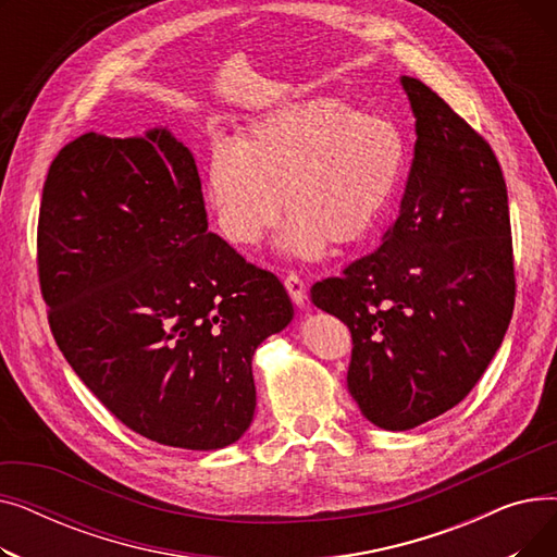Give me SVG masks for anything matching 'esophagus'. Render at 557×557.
I'll list each match as a JSON object with an SVG mask.
<instances>
[{
    "mask_svg": "<svg viewBox=\"0 0 557 557\" xmlns=\"http://www.w3.org/2000/svg\"><path fill=\"white\" fill-rule=\"evenodd\" d=\"M284 286H286V290H288L290 300H294L296 305L302 307L305 300H307V286H305L302 277H300L298 273H294V271H288V273L284 275Z\"/></svg>",
    "mask_w": 557,
    "mask_h": 557,
    "instance_id": "34e87169",
    "label": "esophagus"
}]
</instances>
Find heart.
I'll use <instances>...</instances> for the list:
<instances>
[{
  "instance_id": "obj_1",
  "label": "heart",
  "mask_w": 557,
  "mask_h": 557,
  "mask_svg": "<svg viewBox=\"0 0 557 557\" xmlns=\"http://www.w3.org/2000/svg\"><path fill=\"white\" fill-rule=\"evenodd\" d=\"M406 139L384 114L338 99H311L257 122L239 141L216 135L208 153V200L223 237L257 246L290 214L284 246L302 257L363 239L393 200ZM283 200H278V194Z\"/></svg>"
}]
</instances>
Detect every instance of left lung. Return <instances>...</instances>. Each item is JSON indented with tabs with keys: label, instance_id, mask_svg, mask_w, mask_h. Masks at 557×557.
<instances>
[{
	"label": "left lung",
	"instance_id": "8db88e82",
	"mask_svg": "<svg viewBox=\"0 0 557 557\" xmlns=\"http://www.w3.org/2000/svg\"><path fill=\"white\" fill-rule=\"evenodd\" d=\"M416 112V158L382 246L311 286L347 325L349 395L376 426L406 431L476 386L515 309L504 171L487 139L420 78L401 76Z\"/></svg>",
	"mask_w": 557,
	"mask_h": 557
}]
</instances>
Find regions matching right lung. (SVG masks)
<instances>
[{"label": "right lung", "mask_w": 557, "mask_h": 557, "mask_svg": "<svg viewBox=\"0 0 557 557\" xmlns=\"http://www.w3.org/2000/svg\"><path fill=\"white\" fill-rule=\"evenodd\" d=\"M38 280L67 363L153 443L221 449L252 422L257 345L284 330L282 282L208 232L187 146L87 133L53 158Z\"/></svg>", "instance_id": "obj_1"}]
</instances>
